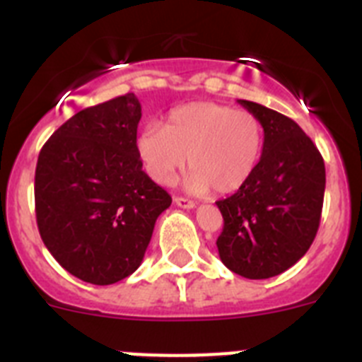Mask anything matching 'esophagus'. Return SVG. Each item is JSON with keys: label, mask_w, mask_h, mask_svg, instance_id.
<instances>
[{"label": "esophagus", "mask_w": 362, "mask_h": 362, "mask_svg": "<svg viewBox=\"0 0 362 362\" xmlns=\"http://www.w3.org/2000/svg\"><path fill=\"white\" fill-rule=\"evenodd\" d=\"M174 203L177 204L179 209H187V210L196 209V203L190 199H187V197H174Z\"/></svg>", "instance_id": "esophagus-1"}]
</instances>
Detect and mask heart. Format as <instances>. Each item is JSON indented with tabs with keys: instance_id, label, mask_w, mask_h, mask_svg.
Segmentation results:
<instances>
[{
	"instance_id": "heart-1",
	"label": "heart",
	"mask_w": 362,
	"mask_h": 362,
	"mask_svg": "<svg viewBox=\"0 0 362 362\" xmlns=\"http://www.w3.org/2000/svg\"><path fill=\"white\" fill-rule=\"evenodd\" d=\"M146 174L168 187L190 166L187 188L196 194H232L250 179L261 158L263 124L248 110L214 101L177 107L163 127L146 124L136 139Z\"/></svg>"
}]
</instances>
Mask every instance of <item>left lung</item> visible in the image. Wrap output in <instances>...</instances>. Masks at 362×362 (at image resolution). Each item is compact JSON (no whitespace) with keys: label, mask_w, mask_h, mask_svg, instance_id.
<instances>
[{"label":"left lung","mask_w":362,"mask_h":362,"mask_svg":"<svg viewBox=\"0 0 362 362\" xmlns=\"http://www.w3.org/2000/svg\"><path fill=\"white\" fill-rule=\"evenodd\" d=\"M238 103L263 124V153L250 179L216 203L225 221L216 245L233 274L268 279L293 267L315 239L325 161L296 121L254 101Z\"/></svg>","instance_id":"left-lung-1"}]
</instances>
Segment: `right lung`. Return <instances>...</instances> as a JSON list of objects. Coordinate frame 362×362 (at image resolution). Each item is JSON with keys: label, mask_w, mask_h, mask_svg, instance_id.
I'll list each match as a JSON object with an SVG mask.
<instances>
[{"label": "right lung", "mask_w": 362, "mask_h": 362, "mask_svg": "<svg viewBox=\"0 0 362 362\" xmlns=\"http://www.w3.org/2000/svg\"><path fill=\"white\" fill-rule=\"evenodd\" d=\"M141 103L124 94L79 110L41 148L36 166L40 235L57 263L90 284L139 268L172 197L137 156Z\"/></svg>", "instance_id": "right-lung-1"}]
</instances>
